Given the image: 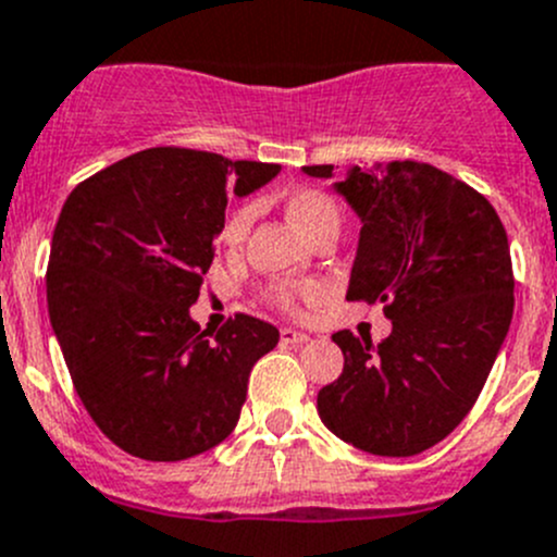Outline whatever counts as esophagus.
<instances>
[{"mask_svg": "<svg viewBox=\"0 0 557 557\" xmlns=\"http://www.w3.org/2000/svg\"><path fill=\"white\" fill-rule=\"evenodd\" d=\"M280 339H283L285 345H301L310 337H307L305 332H296V329H283V332H280Z\"/></svg>", "mask_w": 557, "mask_h": 557, "instance_id": "1", "label": "esophagus"}]
</instances>
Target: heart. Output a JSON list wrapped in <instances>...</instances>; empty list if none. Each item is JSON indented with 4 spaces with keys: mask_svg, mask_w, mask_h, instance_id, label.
Here are the masks:
<instances>
[{
    "mask_svg": "<svg viewBox=\"0 0 557 557\" xmlns=\"http://www.w3.org/2000/svg\"><path fill=\"white\" fill-rule=\"evenodd\" d=\"M285 214H288V220L294 223V228L301 231L307 239H312V236H318L326 228H339V207L334 203L332 196H326V193L321 190L290 193V196L285 198ZM250 223H252V209L250 207L236 209V212L231 214L228 223H225L223 239L231 242V245H236V242L245 239ZM283 301L288 305L290 296L283 294Z\"/></svg>",
    "mask_w": 557,
    "mask_h": 557,
    "instance_id": "b5f03b06",
    "label": "heart"
}]
</instances>
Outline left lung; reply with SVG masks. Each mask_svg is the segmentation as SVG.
<instances>
[{
  "instance_id": "1",
  "label": "left lung",
  "mask_w": 557,
  "mask_h": 557,
  "mask_svg": "<svg viewBox=\"0 0 557 557\" xmlns=\"http://www.w3.org/2000/svg\"><path fill=\"white\" fill-rule=\"evenodd\" d=\"M301 171L334 176V165ZM332 187L361 223L345 299L381 301L392 334L377 345L332 334L345 364L318 392V416L361 451L419 455L466 419L504 345L515 312L509 239L493 203L435 165H354Z\"/></svg>"
}]
</instances>
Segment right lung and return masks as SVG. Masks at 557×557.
Returning a JSON list of instances; mask_svg holds the SVG:
<instances>
[{"label": "right lung", "mask_w": 557, "mask_h": 557, "mask_svg": "<svg viewBox=\"0 0 557 557\" xmlns=\"http://www.w3.org/2000/svg\"><path fill=\"white\" fill-rule=\"evenodd\" d=\"M274 163L158 147L81 182L64 201L46 274L48 315L97 428L127 455L180 462L223 444L250 370L280 332L236 315L218 334L190 318L225 203Z\"/></svg>", "instance_id": "obj_1"}]
</instances>
